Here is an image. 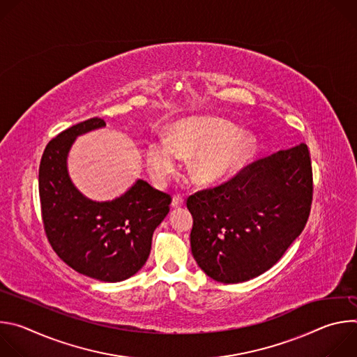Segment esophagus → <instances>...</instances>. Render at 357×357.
<instances>
[{
	"label": "esophagus",
	"mask_w": 357,
	"mask_h": 357,
	"mask_svg": "<svg viewBox=\"0 0 357 357\" xmlns=\"http://www.w3.org/2000/svg\"><path fill=\"white\" fill-rule=\"evenodd\" d=\"M182 205H183V196H181V195H175V196L172 197L171 206H172V208H181Z\"/></svg>",
	"instance_id": "esophagus-1"
}]
</instances>
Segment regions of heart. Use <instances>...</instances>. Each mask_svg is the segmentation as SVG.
<instances>
[{
  "label": "heart",
  "instance_id": "b5f03b06",
  "mask_svg": "<svg viewBox=\"0 0 357 357\" xmlns=\"http://www.w3.org/2000/svg\"><path fill=\"white\" fill-rule=\"evenodd\" d=\"M256 139L231 123L209 116H193L179 120L169 137H152L145 148V160L151 178L165 185L178 168L179 155L197 154L190 162V174L196 182L216 183L241 165L256 152Z\"/></svg>",
  "mask_w": 357,
  "mask_h": 357
}]
</instances>
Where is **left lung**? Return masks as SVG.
<instances>
[{
    "mask_svg": "<svg viewBox=\"0 0 357 357\" xmlns=\"http://www.w3.org/2000/svg\"><path fill=\"white\" fill-rule=\"evenodd\" d=\"M312 192L310 151L301 142L189 196L190 247L197 266L225 284L266 273L307 225Z\"/></svg>",
    "mask_w": 357,
    "mask_h": 357,
    "instance_id": "1",
    "label": "left lung"
}]
</instances>
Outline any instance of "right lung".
<instances>
[{
  "label": "right lung",
  "mask_w": 357,
  "mask_h": 357,
  "mask_svg": "<svg viewBox=\"0 0 357 357\" xmlns=\"http://www.w3.org/2000/svg\"><path fill=\"white\" fill-rule=\"evenodd\" d=\"M105 126L103 119L94 117L49 141L39 165V197L45 233L58 256L83 275L119 282L145 264L152 234L172 199L142 179L107 202L77 190L68 172L69 151L79 135Z\"/></svg>",
  "instance_id": "obj_1"
}]
</instances>
